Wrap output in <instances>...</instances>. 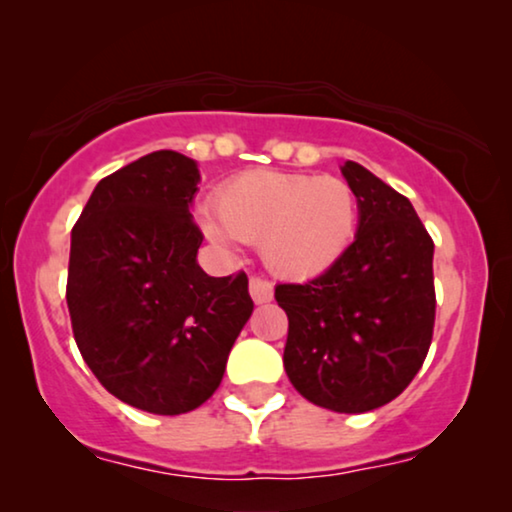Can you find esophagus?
<instances>
[{
  "label": "esophagus",
  "mask_w": 512,
  "mask_h": 512,
  "mask_svg": "<svg viewBox=\"0 0 512 512\" xmlns=\"http://www.w3.org/2000/svg\"><path fill=\"white\" fill-rule=\"evenodd\" d=\"M249 293H251V298H254L256 305L270 303V300H272V284L263 277H251L249 279Z\"/></svg>",
  "instance_id": "34e87169"
}]
</instances>
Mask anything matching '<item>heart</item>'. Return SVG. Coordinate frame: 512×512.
Returning a JSON list of instances; mask_svg holds the SVG:
<instances>
[{"instance_id":"heart-1","label":"heart","mask_w":512,"mask_h":512,"mask_svg":"<svg viewBox=\"0 0 512 512\" xmlns=\"http://www.w3.org/2000/svg\"><path fill=\"white\" fill-rule=\"evenodd\" d=\"M202 226L216 242L261 244L268 268L289 279L317 277L340 261L356 233V195L338 177L277 170L237 174L216 195Z\"/></svg>"}]
</instances>
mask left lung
<instances>
[{"label": "left lung", "mask_w": 512, "mask_h": 512, "mask_svg": "<svg viewBox=\"0 0 512 512\" xmlns=\"http://www.w3.org/2000/svg\"><path fill=\"white\" fill-rule=\"evenodd\" d=\"M359 200L356 240L305 284H277L289 317L284 370L333 412L387 405L419 373L436 324L433 240L410 200L359 163L342 165Z\"/></svg>", "instance_id": "8db88e82"}]
</instances>
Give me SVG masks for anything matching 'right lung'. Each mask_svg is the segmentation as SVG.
Masks as SVG:
<instances>
[{"mask_svg": "<svg viewBox=\"0 0 512 512\" xmlns=\"http://www.w3.org/2000/svg\"><path fill=\"white\" fill-rule=\"evenodd\" d=\"M200 170L153 151L95 186L72 228L67 307L74 340L109 394L184 415L219 389L254 310L244 272L209 277L195 256Z\"/></svg>", "mask_w": 512, "mask_h": 512, "instance_id": "1", "label": "right lung"}]
</instances>
